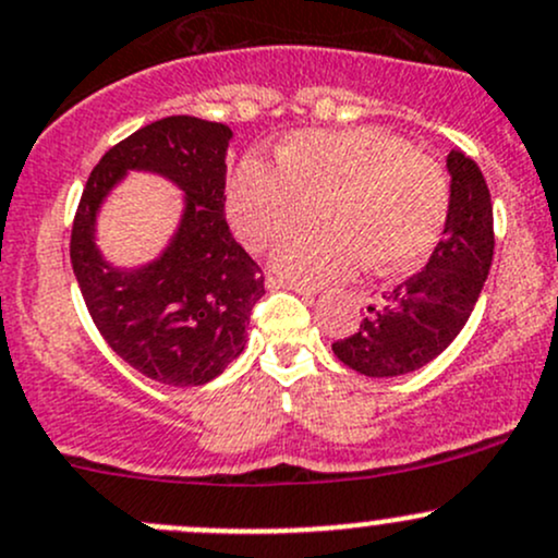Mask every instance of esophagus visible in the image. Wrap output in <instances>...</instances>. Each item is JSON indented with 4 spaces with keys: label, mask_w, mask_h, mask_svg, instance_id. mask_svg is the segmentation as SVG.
I'll return each mask as SVG.
<instances>
[{
    "label": "esophagus",
    "mask_w": 558,
    "mask_h": 558,
    "mask_svg": "<svg viewBox=\"0 0 558 558\" xmlns=\"http://www.w3.org/2000/svg\"><path fill=\"white\" fill-rule=\"evenodd\" d=\"M267 289H269V291H278V289H291V291H296V294H302L304 299H315V289H310V286L286 283V280H280V278H267Z\"/></svg>",
    "instance_id": "esophagus-1"
}]
</instances>
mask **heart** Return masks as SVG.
Returning <instances> with one entry per match:
<instances>
[{
  "mask_svg": "<svg viewBox=\"0 0 558 558\" xmlns=\"http://www.w3.org/2000/svg\"><path fill=\"white\" fill-rule=\"evenodd\" d=\"M278 167L245 157L227 186V214L248 248L313 219L326 227L286 238L272 267L299 286L350 278L363 262L379 275L420 264L441 238L449 190L441 168L374 128L299 131L278 146Z\"/></svg>",
  "mask_w": 558,
  "mask_h": 558,
  "instance_id": "1",
  "label": "heart"
}]
</instances>
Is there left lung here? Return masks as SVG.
I'll use <instances>...</instances> for the list:
<instances>
[{
	"label": "left lung",
	"instance_id": "obj_1",
	"mask_svg": "<svg viewBox=\"0 0 558 558\" xmlns=\"http://www.w3.org/2000/svg\"><path fill=\"white\" fill-rule=\"evenodd\" d=\"M449 210L444 238L422 272L412 275L368 307L353 337L331 344L333 355L363 377L412 374L454 342L471 318L495 254V219L484 173L451 149Z\"/></svg>",
	"mask_w": 558,
	"mask_h": 558
}]
</instances>
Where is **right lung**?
I'll return each mask as SVG.
<instances>
[{
	"mask_svg": "<svg viewBox=\"0 0 558 558\" xmlns=\"http://www.w3.org/2000/svg\"><path fill=\"white\" fill-rule=\"evenodd\" d=\"M221 122L175 114L111 146L87 179L72 227V267L101 337L155 383L195 387L245 350L251 310L264 296L259 264L234 243L225 216ZM131 170L155 172L185 195L180 227L151 263L117 268L95 243L97 214Z\"/></svg>",
	"mask_w": 558,
	"mask_h": 558,
	"instance_id": "obj_1",
	"label": "right lung"
}]
</instances>
